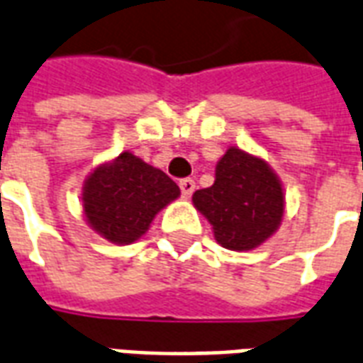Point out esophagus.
Wrapping results in <instances>:
<instances>
[{
    "instance_id": "obj_1",
    "label": "esophagus",
    "mask_w": 363,
    "mask_h": 363,
    "mask_svg": "<svg viewBox=\"0 0 363 363\" xmlns=\"http://www.w3.org/2000/svg\"><path fill=\"white\" fill-rule=\"evenodd\" d=\"M179 186H181L182 196H184V198H190L194 190H196V182H194L192 179H182V181L179 182Z\"/></svg>"
}]
</instances>
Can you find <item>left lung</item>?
I'll return each mask as SVG.
<instances>
[{"label": "left lung", "instance_id": "left-lung-1", "mask_svg": "<svg viewBox=\"0 0 363 363\" xmlns=\"http://www.w3.org/2000/svg\"><path fill=\"white\" fill-rule=\"evenodd\" d=\"M194 207L209 220L213 234L230 251H251L278 230L286 196L264 160L230 146L215 167L213 186L196 190Z\"/></svg>", "mask_w": 363, "mask_h": 363}]
</instances>
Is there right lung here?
<instances>
[{"instance_id": "add662e5", "label": "right lung", "mask_w": 363, "mask_h": 363, "mask_svg": "<svg viewBox=\"0 0 363 363\" xmlns=\"http://www.w3.org/2000/svg\"><path fill=\"white\" fill-rule=\"evenodd\" d=\"M179 196V186L162 169L123 152L85 179L82 201L85 220L96 234L116 245H129Z\"/></svg>"}]
</instances>
